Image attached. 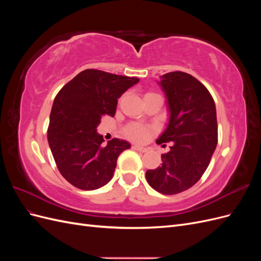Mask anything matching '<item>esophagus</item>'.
I'll use <instances>...</instances> for the list:
<instances>
[{
	"instance_id": "obj_1",
	"label": "esophagus",
	"mask_w": 261,
	"mask_h": 261,
	"mask_svg": "<svg viewBox=\"0 0 261 261\" xmlns=\"http://www.w3.org/2000/svg\"><path fill=\"white\" fill-rule=\"evenodd\" d=\"M133 149H134V150H137V151H139V152H146V151H147L146 148L137 146V145H134V146H133Z\"/></svg>"
}]
</instances>
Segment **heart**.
<instances>
[{
    "mask_svg": "<svg viewBox=\"0 0 261 261\" xmlns=\"http://www.w3.org/2000/svg\"><path fill=\"white\" fill-rule=\"evenodd\" d=\"M151 94H156V93L147 92L145 94V97L151 96ZM151 133H152L151 127H148V126H144L138 123H130L128 125H126L123 129V134L125 135V137H127L133 141H137V143H143V141L147 140V138Z\"/></svg>",
    "mask_w": 261,
    "mask_h": 261,
    "instance_id": "obj_1",
    "label": "heart"
}]
</instances>
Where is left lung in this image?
<instances>
[{"label": "left lung", "mask_w": 261, "mask_h": 261, "mask_svg": "<svg viewBox=\"0 0 261 261\" xmlns=\"http://www.w3.org/2000/svg\"><path fill=\"white\" fill-rule=\"evenodd\" d=\"M161 77L170 121L156 144L172 146L146 178L156 192L175 195L194 186L208 168L218 144L217 111L209 90L194 76L176 70Z\"/></svg>", "instance_id": "8db88e82"}]
</instances>
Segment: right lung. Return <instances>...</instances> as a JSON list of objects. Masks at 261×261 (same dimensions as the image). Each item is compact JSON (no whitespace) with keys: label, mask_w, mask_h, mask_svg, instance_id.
Listing matches in <instances>:
<instances>
[{"label":"right lung","mask_w":261,"mask_h":261,"mask_svg":"<svg viewBox=\"0 0 261 261\" xmlns=\"http://www.w3.org/2000/svg\"><path fill=\"white\" fill-rule=\"evenodd\" d=\"M138 82L137 77L85 69L57 94L48 141L60 173L73 186L93 191L113 177L118 155L130 145L113 138L103 146L97 127L102 116H114L117 99Z\"/></svg>","instance_id":"right-lung-1"}]
</instances>
